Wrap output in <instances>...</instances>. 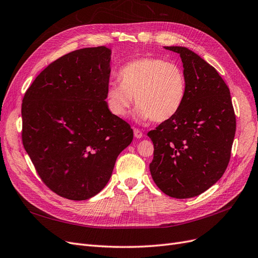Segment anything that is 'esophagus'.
Returning a JSON list of instances; mask_svg holds the SVG:
<instances>
[{
	"instance_id": "1",
	"label": "esophagus",
	"mask_w": 258,
	"mask_h": 258,
	"mask_svg": "<svg viewBox=\"0 0 258 258\" xmlns=\"http://www.w3.org/2000/svg\"><path fill=\"white\" fill-rule=\"evenodd\" d=\"M134 136L136 138H141V137L144 136V134H143V132H141L139 128H134Z\"/></svg>"
}]
</instances>
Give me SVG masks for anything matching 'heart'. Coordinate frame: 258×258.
Instances as JSON below:
<instances>
[{"mask_svg": "<svg viewBox=\"0 0 258 258\" xmlns=\"http://www.w3.org/2000/svg\"><path fill=\"white\" fill-rule=\"evenodd\" d=\"M119 82L106 91V104L115 117L124 118L134 97L136 117L156 123L168 121L181 109L186 96L183 69L161 57H139L124 64L118 73Z\"/></svg>", "mask_w": 258, "mask_h": 258, "instance_id": "obj_1", "label": "heart"}]
</instances>
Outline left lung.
Here are the masks:
<instances>
[{"mask_svg": "<svg viewBox=\"0 0 258 258\" xmlns=\"http://www.w3.org/2000/svg\"><path fill=\"white\" fill-rule=\"evenodd\" d=\"M180 54L186 96L179 112L148 133L154 152L153 181L173 198H190L225 172L236 133L230 92L213 66L185 47H165Z\"/></svg>", "mask_w": 258, "mask_h": 258, "instance_id": "8db88e82", "label": "left lung"}]
</instances>
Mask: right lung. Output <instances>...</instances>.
<instances>
[{"mask_svg": "<svg viewBox=\"0 0 258 258\" xmlns=\"http://www.w3.org/2000/svg\"><path fill=\"white\" fill-rule=\"evenodd\" d=\"M110 50L84 48L51 62L24 93L22 144L41 181L71 201H86L109 181L133 140L130 124L108 109Z\"/></svg>", "mask_w": 258, "mask_h": 258, "instance_id": "obj_1", "label": "right lung"}]
</instances>
